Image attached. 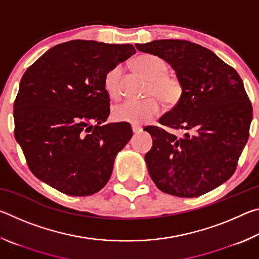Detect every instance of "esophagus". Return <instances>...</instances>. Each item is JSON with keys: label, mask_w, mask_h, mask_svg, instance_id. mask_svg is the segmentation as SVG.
Wrapping results in <instances>:
<instances>
[{"label": "esophagus", "mask_w": 259, "mask_h": 259, "mask_svg": "<svg viewBox=\"0 0 259 259\" xmlns=\"http://www.w3.org/2000/svg\"><path fill=\"white\" fill-rule=\"evenodd\" d=\"M131 126H133V133H134V134H139L140 131L143 130L142 126L138 125V124H133Z\"/></svg>", "instance_id": "34e87169"}]
</instances>
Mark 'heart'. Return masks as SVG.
I'll return each mask as SVG.
<instances>
[{"mask_svg":"<svg viewBox=\"0 0 259 259\" xmlns=\"http://www.w3.org/2000/svg\"><path fill=\"white\" fill-rule=\"evenodd\" d=\"M134 65L138 72L150 80L145 93L148 98L142 102L128 100L116 105L112 111V116L116 122L143 124L160 112L159 99L166 106L176 105L182 98L183 84L176 75L168 73V65L160 57L142 55L135 59ZM121 75V66H114L105 74L104 88L113 99L120 97Z\"/></svg>","mask_w":259,"mask_h":259,"instance_id":"1","label":"heart"}]
</instances>
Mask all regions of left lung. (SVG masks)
Returning a JSON list of instances; mask_svg holds the SVG:
<instances>
[{
  "label": "left lung",
  "instance_id": "1",
  "mask_svg": "<svg viewBox=\"0 0 259 259\" xmlns=\"http://www.w3.org/2000/svg\"><path fill=\"white\" fill-rule=\"evenodd\" d=\"M164 59L176 71L183 95L159 123L184 130L177 137L147 126L153 146L145 161L160 191L178 198H198L232 177L249 138L252 106L235 69L195 43L156 40L136 45Z\"/></svg>",
  "mask_w": 259,
  "mask_h": 259
}]
</instances>
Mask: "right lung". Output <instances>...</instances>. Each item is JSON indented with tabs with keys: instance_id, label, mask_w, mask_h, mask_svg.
I'll return each instance as SVG.
<instances>
[{
	"instance_id": "1",
	"label": "right lung",
	"mask_w": 259,
	"mask_h": 259,
	"mask_svg": "<svg viewBox=\"0 0 259 259\" xmlns=\"http://www.w3.org/2000/svg\"><path fill=\"white\" fill-rule=\"evenodd\" d=\"M136 54L131 45L74 40L51 48L26 69L14 104L15 138L35 177L71 196L106 185L130 123L109 115L104 77Z\"/></svg>"
}]
</instances>
